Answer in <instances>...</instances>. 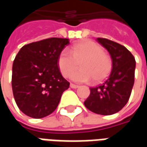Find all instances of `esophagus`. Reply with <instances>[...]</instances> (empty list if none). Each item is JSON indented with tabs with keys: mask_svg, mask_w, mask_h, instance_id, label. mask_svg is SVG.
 <instances>
[{
	"mask_svg": "<svg viewBox=\"0 0 147 147\" xmlns=\"http://www.w3.org/2000/svg\"><path fill=\"white\" fill-rule=\"evenodd\" d=\"M70 86H71V88H72V89H76V88H78V87H79V86H78V85L73 84V83H71Z\"/></svg>",
	"mask_w": 147,
	"mask_h": 147,
	"instance_id": "obj_1",
	"label": "esophagus"
}]
</instances>
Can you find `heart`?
Segmentation results:
<instances>
[{
	"mask_svg": "<svg viewBox=\"0 0 147 147\" xmlns=\"http://www.w3.org/2000/svg\"><path fill=\"white\" fill-rule=\"evenodd\" d=\"M80 63L82 67L71 74V79L80 83L94 80L99 82L108 76L112 68V61L103 53L102 48L96 42L83 41L72 45L70 51L66 49L60 53L57 64L63 76L68 77Z\"/></svg>",
	"mask_w": 147,
	"mask_h": 147,
	"instance_id": "1",
	"label": "heart"
}]
</instances>
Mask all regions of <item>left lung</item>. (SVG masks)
<instances>
[{
  "mask_svg": "<svg viewBox=\"0 0 147 147\" xmlns=\"http://www.w3.org/2000/svg\"><path fill=\"white\" fill-rule=\"evenodd\" d=\"M112 59V71L106 80L91 87L90 96L84 102L89 110L100 115H112L119 112L129 100L134 82L136 60L123 45L111 40L98 38Z\"/></svg>",
  "mask_w": 147,
  "mask_h": 147,
  "instance_id": "8db88e82",
  "label": "left lung"
}]
</instances>
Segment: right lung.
Instances as JSON below:
<instances>
[{
	"instance_id": "right-lung-1",
	"label": "right lung",
	"mask_w": 147,
	"mask_h": 147,
	"mask_svg": "<svg viewBox=\"0 0 147 147\" xmlns=\"http://www.w3.org/2000/svg\"><path fill=\"white\" fill-rule=\"evenodd\" d=\"M69 39L50 38L24 45L12 65L11 86L16 105L24 114L43 118L57 109L70 83L59 70V54Z\"/></svg>"
}]
</instances>
